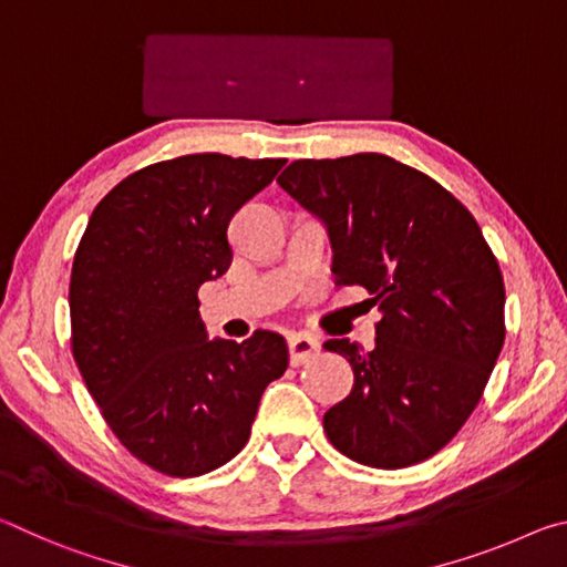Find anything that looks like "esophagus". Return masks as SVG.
<instances>
[{"label":"esophagus","mask_w":567,"mask_h":567,"mask_svg":"<svg viewBox=\"0 0 567 567\" xmlns=\"http://www.w3.org/2000/svg\"><path fill=\"white\" fill-rule=\"evenodd\" d=\"M287 348H290L292 364H305L320 352V340L310 332H292L290 338H287Z\"/></svg>","instance_id":"1"}]
</instances>
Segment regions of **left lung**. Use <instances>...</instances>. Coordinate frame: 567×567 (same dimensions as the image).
I'll list each match as a JSON object with an SVG mask.
<instances>
[{
  "label": "left lung",
  "mask_w": 567,
  "mask_h": 567,
  "mask_svg": "<svg viewBox=\"0 0 567 567\" xmlns=\"http://www.w3.org/2000/svg\"><path fill=\"white\" fill-rule=\"evenodd\" d=\"M280 187L328 225L338 285L368 290L382 318L370 352L328 340L352 390L322 427L360 465L433 457L473 415L505 342V285L470 209L388 155L297 159Z\"/></svg>",
  "instance_id": "1"
}]
</instances>
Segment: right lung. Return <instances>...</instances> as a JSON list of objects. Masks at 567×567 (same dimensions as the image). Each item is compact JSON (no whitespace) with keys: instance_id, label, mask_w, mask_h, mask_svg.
<instances>
[{"instance_id":"1","label":"right lung","mask_w":567,"mask_h":567,"mask_svg":"<svg viewBox=\"0 0 567 567\" xmlns=\"http://www.w3.org/2000/svg\"><path fill=\"white\" fill-rule=\"evenodd\" d=\"M282 165L205 152L142 167L100 199L74 252V362L112 433L162 475L229 463L287 370L277 332L207 340L197 297L233 262L229 219Z\"/></svg>"}]
</instances>
